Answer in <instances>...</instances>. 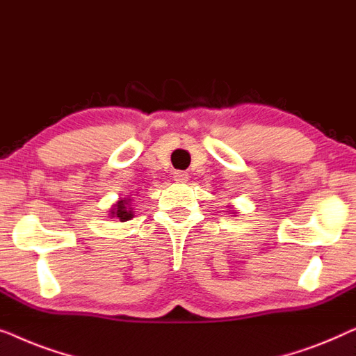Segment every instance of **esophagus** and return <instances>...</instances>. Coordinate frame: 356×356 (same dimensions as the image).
I'll return each mask as SVG.
<instances>
[{"mask_svg":"<svg viewBox=\"0 0 356 356\" xmlns=\"http://www.w3.org/2000/svg\"><path fill=\"white\" fill-rule=\"evenodd\" d=\"M172 179L176 180V182H185V180L188 179V174L185 171H174Z\"/></svg>","mask_w":356,"mask_h":356,"instance_id":"esophagus-1","label":"esophagus"}]
</instances>
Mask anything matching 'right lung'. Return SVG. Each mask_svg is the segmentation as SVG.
<instances>
[{"instance_id":"right-lung-1","label":"right lung","mask_w":356,"mask_h":356,"mask_svg":"<svg viewBox=\"0 0 356 356\" xmlns=\"http://www.w3.org/2000/svg\"><path fill=\"white\" fill-rule=\"evenodd\" d=\"M129 200H130V198L121 200V202H118V204H116V207H114V209L111 211V216L119 218L122 222H124V221H129V219L134 216L132 209L129 208Z\"/></svg>"}]
</instances>
